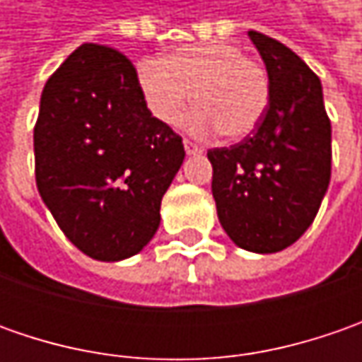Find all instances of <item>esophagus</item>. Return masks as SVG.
Wrapping results in <instances>:
<instances>
[{
    "instance_id": "1",
    "label": "esophagus",
    "mask_w": 362,
    "mask_h": 362,
    "mask_svg": "<svg viewBox=\"0 0 362 362\" xmlns=\"http://www.w3.org/2000/svg\"><path fill=\"white\" fill-rule=\"evenodd\" d=\"M183 146H185L187 155H202L203 153V146H199L195 141H191V139H185V141H183Z\"/></svg>"
}]
</instances>
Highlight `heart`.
<instances>
[{
    "label": "heart",
    "instance_id": "1",
    "mask_svg": "<svg viewBox=\"0 0 362 362\" xmlns=\"http://www.w3.org/2000/svg\"><path fill=\"white\" fill-rule=\"evenodd\" d=\"M139 82L151 112L165 124L181 120L195 92L199 106L189 117L195 134L219 129L228 139H243L256 131L270 103L264 66L228 42L185 46L167 58L145 60Z\"/></svg>",
    "mask_w": 362,
    "mask_h": 362
}]
</instances>
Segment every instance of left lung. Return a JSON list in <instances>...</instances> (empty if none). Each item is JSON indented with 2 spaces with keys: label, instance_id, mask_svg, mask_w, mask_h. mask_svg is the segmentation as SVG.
<instances>
[{
  "label": "left lung",
  "instance_id": "left-lung-1",
  "mask_svg": "<svg viewBox=\"0 0 362 362\" xmlns=\"http://www.w3.org/2000/svg\"><path fill=\"white\" fill-rule=\"evenodd\" d=\"M270 103L242 143L209 148L217 217L235 245L280 252L310 228L330 181V119L320 78L284 44L250 30Z\"/></svg>",
  "mask_w": 362,
  "mask_h": 362
}]
</instances>
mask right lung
I'll list each match as a JSON object with an SVG mask.
<instances>
[{
  "label": "right lung",
  "instance_id": "1",
  "mask_svg": "<svg viewBox=\"0 0 362 362\" xmlns=\"http://www.w3.org/2000/svg\"><path fill=\"white\" fill-rule=\"evenodd\" d=\"M34 153L37 191L56 223L100 262L151 242L185 159L181 136L146 108L131 60L98 44H82L48 78Z\"/></svg>",
  "mask_w": 362,
  "mask_h": 362
}]
</instances>
